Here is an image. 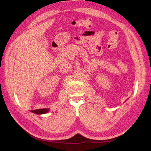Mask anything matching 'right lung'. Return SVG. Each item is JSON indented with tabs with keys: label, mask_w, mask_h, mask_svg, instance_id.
I'll return each mask as SVG.
<instances>
[{
	"label": "right lung",
	"mask_w": 151,
	"mask_h": 151,
	"mask_svg": "<svg viewBox=\"0 0 151 151\" xmlns=\"http://www.w3.org/2000/svg\"><path fill=\"white\" fill-rule=\"evenodd\" d=\"M49 111H50V108H43V109H39L31 111V112L37 114H43L49 112Z\"/></svg>",
	"instance_id": "add662e5"
}]
</instances>
